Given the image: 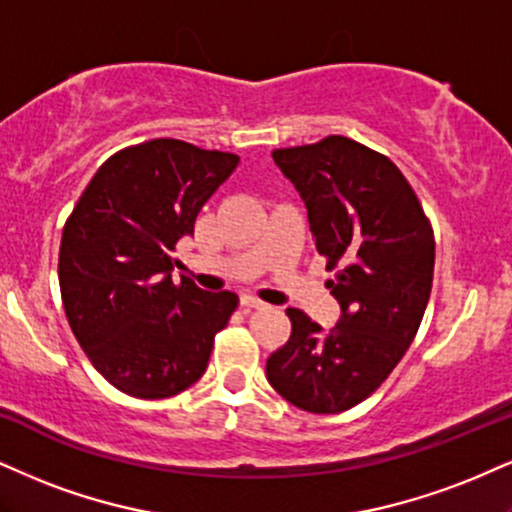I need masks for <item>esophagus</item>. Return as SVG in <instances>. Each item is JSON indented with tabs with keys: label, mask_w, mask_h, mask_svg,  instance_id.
Segmentation results:
<instances>
[{
	"label": "esophagus",
	"mask_w": 512,
	"mask_h": 512,
	"mask_svg": "<svg viewBox=\"0 0 512 512\" xmlns=\"http://www.w3.org/2000/svg\"><path fill=\"white\" fill-rule=\"evenodd\" d=\"M240 307H243V310H264V303L262 300H257V298H252V295H243V298H240Z\"/></svg>",
	"instance_id": "obj_1"
}]
</instances>
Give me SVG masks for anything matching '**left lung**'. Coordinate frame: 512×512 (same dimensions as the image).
I'll return each mask as SVG.
<instances>
[{"mask_svg":"<svg viewBox=\"0 0 512 512\" xmlns=\"http://www.w3.org/2000/svg\"><path fill=\"white\" fill-rule=\"evenodd\" d=\"M307 207L341 319L324 331L288 307L293 331L267 379L295 408L334 415L372 396L420 329L434 279V231L389 157L329 135L272 152Z\"/></svg>","mask_w":512,"mask_h":512,"instance_id":"1","label":"left lung"}]
</instances>
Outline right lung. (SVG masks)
<instances>
[{
	"instance_id": "obj_1",
	"label": "right lung",
	"mask_w": 512,
	"mask_h": 512,
	"mask_svg": "<svg viewBox=\"0 0 512 512\" xmlns=\"http://www.w3.org/2000/svg\"><path fill=\"white\" fill-rule=\"evenodd\" d=\"M238 155L157 138L104 162L61 233L59 288L73 336L114 389L157 400L205 374L214 336L238 307L207 293L171 252L193 236L200 209L238 166Z\"/></svg>"
}]
</instances>
